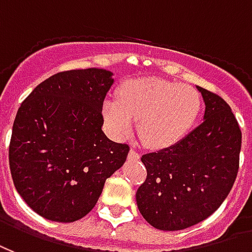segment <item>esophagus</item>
<instances>
[{
  "label": "esophagus",
  "mask_w": 252,
  "mask_h": 252,
  "mask_svg": "<svg viewBox=\"0 0 252 252\" xmlns=\"http://www.w3.org/2000/svg\"><path fill=\"white\" fill-rule=\"evenodd\" d=\"M139 158V153L137 150H134L131 149L130 152H128V159H138Z\"/></svg>",
  "instance_id": "esophagus-1"
}]
</instances>
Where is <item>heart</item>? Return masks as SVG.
Segmentation results:
<instances>
[{
  "label": "heart",
  "mask_w": 252,
  "mask_h": 252,
  "mask_svg": "<svg viewBox=\"0 0 252 252\" xmlns=\"http://www.w3.org/2000/svg\"><path fill=\"white\" fill-rule=\"evenodd\" d=\"M201 111V96L193 87L157 78L127 80L119 98H106L102 113L110 133L125 138L138 121L146 146L168 149L188 135Z\"/></svg>",
  "instance_id": "obj_1"
}]
</instances>
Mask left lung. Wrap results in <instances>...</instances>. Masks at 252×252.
Returning <instances> with one entry per match:
<instances>
[{
    "label": "left lung",
    "mask_w": 252,
    "mask_h": 252,
    "mask_svg": "<svg viewBox=\"0 0 252 252\" xmlns=\"http://www.w3.org/2000/svg\"><path fill=\"white\" fill-rule=\"evenodd\" d=\"M205 103L203 122L179 144L141 157L148 176L135 199L154 228L179 231L219 208L238 174L242 131L227 102L196 86Z\"/></svg>",
    "instance_id": "obj_1"
}]
</instances>
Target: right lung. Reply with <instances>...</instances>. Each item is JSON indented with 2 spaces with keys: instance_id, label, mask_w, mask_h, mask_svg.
Masks as SVG:
<instances>
[{
  "instance_id": "obj_1",
  "label": "right lung",
  "mask_w": 252,
  "mask_h": 252,
  "mask_svg": "<svg viewBox=\"0 0 252 252\" xmlns=\"http://www.w3.org/2000/svg\"><path fill=\"white\" fill-rule=\"evenodd\" d=\"M113 83V72L102 68L59 72L18 108L10 173L18 194L45 219H82L126 161L128 145L113 142L102 130V106Z\"/></svg>"
}]
</instances>
